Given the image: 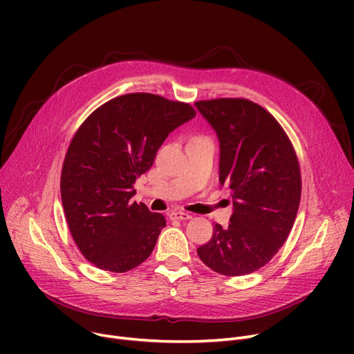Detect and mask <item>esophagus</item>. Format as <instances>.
<instances>
[{
	"label": "esophagus",
	"instance_id": "esophagus-1",
	"mask_svg": "<svg viewBox=\"0 0 354 354\" xmlns=\"http://www.w3.org/2000/svg\"><path fill=\"white\" fill-rule=\"evenodd\" d=\"M169 218L171 219H175V221H188L192 218L191 214L188 212H182V211H174L169 214Z\"/></svg>",
	"mask_w": 354,
	"mask_h": 354
}]
</instances>
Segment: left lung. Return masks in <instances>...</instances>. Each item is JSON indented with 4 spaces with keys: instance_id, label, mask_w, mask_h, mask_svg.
<instances>
[{
    "instance_id": "8db88e82",
    "label": "left lung",
    "mask_w": 354,
    "mask_h": 354,
    "mask_svg": "<svg viewBox=\"0 0 354 354\" xmlns=\"http://www.w3.org/2000/svg\"><path fill=\"white\" fill-rule=\"evenodd\" d=\"M219 142V182L231 191L232 215L215 224L198 248L202 263L222 275L264 267L286 243L301 196V175L283 127L266 109L245 99L196 102Z\"/></svg>"
}]
</instances>
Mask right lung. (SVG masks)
<instances>
[{
	"instance_id": "obj_1",
	"label": "right lung",
	"mask_w": 354,
	"mask_h": 354,
	"mask_svg": "<svg viewBox=\"0 0 354 354\" xmlns=\"http://www.w3.org/2000/svg\"><path fill=\"white\" fill-rule=\"evenodd\" d=\"M195 110L149 93L111 99L74 135L62 171V202L74 243L100 270L126 272L152 254L166 221L130 201L171 132Z\"/></svg>"
}]
</instances>
